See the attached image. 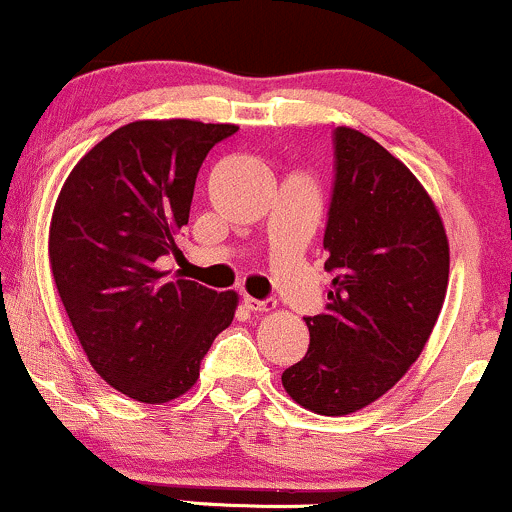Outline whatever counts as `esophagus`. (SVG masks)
Instances as JSON below:
<instances>
[{"mask_svg":"<svg viewBox=\"0 0 512 512\" xmlns=\"http://www.w3.org/2000/svg\"><path fill=\"white\" fill-rule=\"evenodd\" d=\"M245 308L252 310V313H267V310L274 308V301H260V298H252V296H243Z\"/></svg>","mask_w":512,"mask_h":512,"instance_id":"34e87169","label":"esophagus"}]
</instances>
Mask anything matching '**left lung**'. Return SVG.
Segmentation results:
<instances>
[{"label":"left lung","instance_id":"obj_1","mask_svg":"<svg viewBox=\"0 0 512 512\" xmlns=\"http://www.w3.org/2000/svg\"><path fill=\"white\" fill-rule=\"evenodd\" d=\"M325 313L303 317L308 354L284 370L293 402L344 416L383 397L431 337L450 274L443 219L414 173L375 139L334 129Z\"/></svg>","mask_w":512,"mask_h":512}]
</instances>
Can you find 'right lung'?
<instances>
[{
	"mask_svg": "<svg viewBox=\"0 0 512 512\" xmlns=\"http://www.w3.org/2000/svg\"><path fill=\"white\" fill-rule=\"evenodd\" d=\"M236 125L137 120L76 163L50 221V267L93 370L122 395L163 404L185 395L238 293L166 279L180 255L195 180Z\"/></svg>",
	"mask_w": 512,
	"mask_h": 512,
	"instance_id": "1",
	"label": "right lung"
}]
</instances>
